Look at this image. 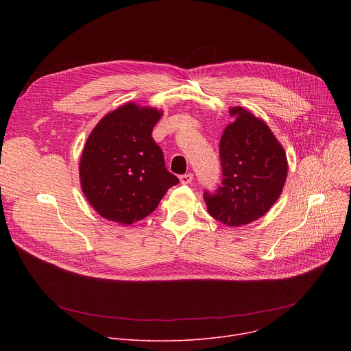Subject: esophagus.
I'll return each mask as SVG.
<instances>
[{"label": "esophagus", "mask_w": 351, "mask_h": 351, "mask_svg": "<svg viewBox=\"0 0 351 351\" xmlns=\"http://www.w3.org/2000/svg\"><path fill=\"white\" fill-rule=\"evenodd\" d=\"M179 180H180V183H183V185H188V183H191L193 180V175L192 173H185V175H182L179 178Z\"/></svg>", "instance_id": "34e87169"}]
</instances>
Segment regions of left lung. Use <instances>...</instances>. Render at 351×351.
<instances>
[{
  "mask_svg": "<svg viewBox=\"0 0 351 351\" xmlns=\"http://www.w3.org/2000/svg\"><path fill=\"white\" fill-rule=\"evenodd\" d=\"M234 118L220 138L222 186L205 192L209 215L230 228L262 217L282 195L287 158L267 123L242 106L229 109Z\"/></svg>",
  "mask_w": 351,
  "mask_h": 351,
  "instance_id": "left-lung-1",
  "label": "left lung"
}]
</instances>
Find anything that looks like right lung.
Here are the masks:
<instances>
[{
	"label": "right lung",
	"instance_id": "add662e5",
	"mask_svg": "<svg viewBox=\"0 0 351 351\" xmlns=\"http://www.w3.org/2000/svg\"><path fill=\"white\" fill-rule=\"evenodd\" d=\"M163 110L128 102L89 134L80 159L81 189L102 217L132 225L151 215L179 179L165 166L152 129Z\"/></svg>",
	"mask_w": 351,
	"mask_h": 351
}]
</instances>
